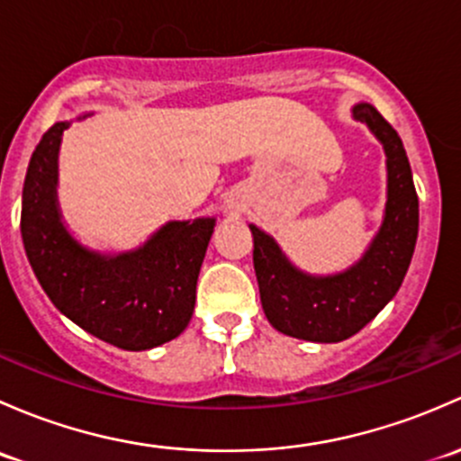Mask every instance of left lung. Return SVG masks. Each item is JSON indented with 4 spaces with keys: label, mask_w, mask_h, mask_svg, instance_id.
Listing matches in <instances>:
<instances>
[{
    "label": "left lung",
    "mask_w": 461,
    "mask_h": 461,
    "mask_svg": "<svg viewBox=\"0 0 461 461\" xmlns=\"http://www.w3.org/2000/svg\"><path fill=\"white\" fill-rule=\"evenodd\" d=\"M353 115L382 141L388 166L386 215L359 264L333 277H311L288 264L273 237L250 226L266 320L297 339L330 344L359 333L400 291L415 250L420 202L404 144L371 104H357Z\"/></svg>",
    "instance_id": "8db88e82"
}]
</instances>
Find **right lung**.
I'll list each match as a JSON object with an SVG mask.
<instances>
[{
	"label": "right lung",
	"instance_id": "obj_1",
	"mask_svg": "<svg viewBox=\"0 0 461 461\" xmlns=\"http://www.w3.org/2000/svg\"><path fill=\"white\" fill-rule=\"evenodd\" d=\"M68 122L44 132L23 179L22 240L57 311L124 350L175 339L195 308L197 275L215 220L170 221L135 253L104 258L66 232L55 203L57 150Z\"/></svg>",
	"mask_w": 461,
	"mask_h": 461
}]
</instances>
